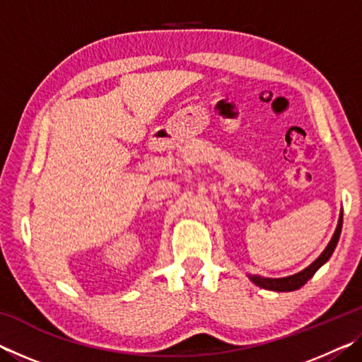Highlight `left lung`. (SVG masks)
Wrapping results in <instances>:
<instances>
[{
  "mask_svg": "<svg viewBox=\"0 0 362 362\" xmlns=\"http://www.w3.org/2000/svg\"><path fill=\"white\" fill-rule=\"evenodd\" d=\"M341 223H343V214L340 212L339 225H337V230L334 233L332 240H330V243L327 244V247L322 250V254L317 257L310 267H306L300 273H296L292 274V276H286V278H263V276H259V274H249L250 281L259 287H263V289H268V291L291 292V291L300 289V287L306 284V281L313 278V274L317 272V269H320L324 263L330 259V255H332V252L335 250L337 243H339V238L341 233Z\"/></svg>",
  "mask_w": 362,
  "mask_h": 362,
  "instance_id": "8db88e82",
  "label": "left lung"
}]
</instances>
